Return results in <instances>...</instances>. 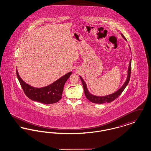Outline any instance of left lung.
<instances>
[{"instance_id":"1","label":"left lung","mask_w":151,"mask_h":151,"mask_svg":"<svg viewBox=\"0 0 151 151\" xmlns=\"http://www.w3.org/2000/svg\"><path fill=\"white\" fill-rule=\"evenodd\" d=\"M122 37L124 38V40L125 41H127V40L126 39V38L124 37V36L122 35V33H121ZM130 48V47H129ZM131 50V49H130ZM131 58L129 60V65L128 67V70H127V76L126 81H124V84L122 85V86L115 92L113 93L110 94L108 95H106L104 96H96L94 95L93 94L91 93L88 89L87 86H86V83L85 82V81L82 78L81 76H79L81 80L83 88H84V93L86 96V99L89 101H90L91 102L95 103V104H104V103H106V102H111L115 100L118 97H119L121 94L122 93V92L124 91V89H125V88L128 85L129 83V79H130V74H131Z\"/></svg>"}]
</instances>
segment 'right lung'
I'll return each mask as SVG.
<instances>
[{
  "label": "right lung",
  "instance_id": "right-lung-1",
  "mask_svg": "<svg viewBox=\"0 0 151 151\" xmlns=\"http://www.w3.org/2000/svg\"><path fill=\"white\" fill-rule=\"evenodd\" d=\"M16 74L25 94L32 100L45 104H51L58 102L62 99L63 87L72 72L66 73L47 86L36 88L26 83L20 78L17 70Z\"/></svg>",
  "mask_w": 151,
  "mask_h": 151
}]
</instances>
